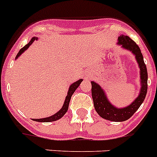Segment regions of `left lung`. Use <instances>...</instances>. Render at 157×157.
Listing matches in <instances>:
<instances>
[{"label":"left lung","mask_w":157,"mask_h":157,"mask_svg":"<svg viewBox=\"0 0 157 157\" xmlns=\"http://www.w3.org/2000/svg\"><path fill=\"white\" fill-rule=\"evenodd\" d=\"M118 45L121 48L130 51L135 56L136 60L140 68V89L138 97L129 105L124 108H117L109 101L106 93L101 85L94 81L92 84V97H93L94 108L99 116L108 121L121 122L127 121L137 111L140 106L144 101L148 89V72L144 61L143 55L139 46L136 44L131 38L124 35H121L118 37Z\"/></svg>","instance_id":"obj_1"}]
</instances>
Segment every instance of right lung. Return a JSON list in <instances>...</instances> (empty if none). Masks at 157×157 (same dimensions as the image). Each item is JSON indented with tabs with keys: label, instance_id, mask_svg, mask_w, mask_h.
Here are the masks:
<instances>
[{
	"label": "right lung",
	"instance_id": "add662e5",
	"mask_svg": "<svg viewBox=\"0 0 157 157\" xmlns=\"http://www.w3.org/2000/svg\"><path fill=\"white\" fill-rule=\"evenodd\" d=\"M38 40V38L35 37V36L32 38L31 40H30V41L26 45L24 46L23 48L20 50L19 52H18L17 55V56H16V60H17V59L24 52H25L26 50L29 48V46L33 43L34 40ZM82 81H83V79H80V80H78L77 81L74 82L73 84H72V85L69 86L68 93H67V96L66 97H65V100H64V105H63L62 108H61V109H60L57 113L53 114V115L51 116V117H45V118H40V119H33V120L34 121H37V122H52V121H57V120L60 119L61 117H63V116H64V114L67 113V111H68V105H69V102H70V99H71V97H72V95L74 93V92L76 91V89L78 88L79 85H81V83L82 82Z\"/></svg>",
	"mask_w": 157,
	"mask_h": 157
}]
</instances>
